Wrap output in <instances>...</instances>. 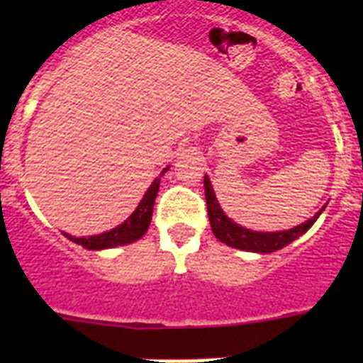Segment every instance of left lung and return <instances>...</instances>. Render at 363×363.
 Returning <instances> with one entry per match:
<instances>
[{
    "mask_svg": "<svg viewBox=\"0 0 363 363\" xmlns=\"http://www.w3.org/2000/svg\"><path fill=\"white\" fill-rule=\"evenodd\" d=\"M203 189H205V200H207V214H209L211 229H213L214 236L220 240L221 243L225 245L234 247V249H242V251H251V252H262V255H267V252H274L278 249H284L285 245H289L291 242L301 236L306 230L311 229L316 218L322 214H314L311 220H307L306 223L301 225L293 227L289 230H281V233H256V230H249L240 227L238 223L230 221L229 218L223 214V211L220 209V203H218L216 196H214V191L211 187L209 178L205 176L203 178Z\"/></svg>",
    "mask_w": 363,
    "mask_h": 363,
    "instance_id": "1",
    "label": "left lung"
}]
</instances>
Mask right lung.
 Here are the masks:
<instances>
[{
	"mask_svg": "<svg viewBox=\"0 0 363 363\" xmlns=\"http://www.w3.org/2000/svg\"><path fill=\"white\" fill-rule=\"evenodd\" d=\"M167 171H169V167L163 169L162 174L154 179L152 185L149 187V191L145 192L143 200L138 205V209L134 211L121 225L114 227V229L108 230V233L98 234V236H89V238H76V236H70V234H65V236L69 240H72L74 243L83 245L85 249H94V251H98V249H111V247L118 245H127V243H133L136 242V240H140L150 225L154 200H156V194H158L160 191V178H162Z\"/></svg>",
	"mask_w": 363,
	"mask_h": 363,
	"instance_id": "1",
	"label": "right lung"
}]
</instances>
